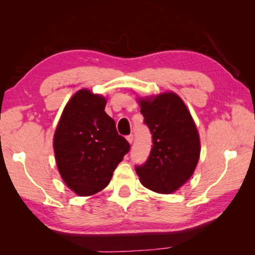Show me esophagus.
<instances>
[{
    "instance_id": "obj_1",
    "label": "esophagus",
    "mask_w": 255,
    "mask_h": 255,
    "mask_svg": "<svg viewBox=\"0 0 255 255\" xmlns=\"http://www.w3.org/2000/svg\"><path fill=\"white\" fill-rule=\"evenodd\" d=\"M126 139L128 140V143H129V144H132V141H133V136H132V135H128V136L126 137Z\"/></svg>"
}]
</instances>
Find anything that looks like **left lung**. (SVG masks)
<instances>
[{
  "instance_id": "8db88e82",
  "label": "left lung",
  "mask_w": 255,
  "mask_h": 255,
  "mask_svg": "<svg viewBox=\"0 0 255 255\" xmlns=\"http://www.w3.org/2000/svg\"><path fill=\"white\" fill-rule=\"evenodd\" d=\"M153 138L144 165L136 167L140 183L154 192L172 193L191 178L200 157V137L191 114L178 94L169 91L138 97Z\"/></svg>"
}]
</instances>
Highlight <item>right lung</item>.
<instances>
[{
    "label": "right lung",
    "instance_id": "obj_1",
    "mask_svg": "<svg viewBox=\"0 0 255 255\" xmlns=\"http://www.w3.org/2000/svg\"><path fill=\"white\" fill-rule=\"evenodd\" d=\"M107 99L89 89L74 93L54 133L57 169L68 188L80 197L100 192L128 153V141L118 135L115 120L106 114Z\"/></svg>",
    "mask_w": 255,
    "mask_h": 255
}]
</instances>
